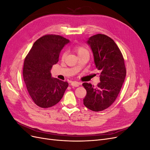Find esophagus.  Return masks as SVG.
<instances>
[{"label": "esophagus", "instance_id": "obj_1", "mask_svg": "<svg viewBox=\"0 0 150 150\" xmlns=\"http://www.w3.org/2000/svg\"><path fill=\"white\" fill-rule=\"evenodd\" d=\"M79 84H80V83L78 82H76V81H72V82L71 83V85L72 86H74V87H78Z\"/></svg>", "mask_w": 150, "mask_h": 150}]
</instances>
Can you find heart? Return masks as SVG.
<instances>
[{"mask_svg":"<svg viewBox=\"0 0 150 150\" xmlns=\"http://www.w3.org/2000/svg\"><path fill=\"white\" fill-rule=\"evenodd\" d=\"M74 49L75 51L78 53V55H79L80 54H82L85 52H88V50L86 49L84 47L82 46H79V45H76V46H74ZM66 55V52H64L62 54V57H64Z\"/></svg>","mask_w":150,"mask_h":150,"instance_id":"heart-1","label":"heart"}]
</instances>
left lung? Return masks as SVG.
I'll return each instance as SVG.
<instances>
[{
  "mask_svg": "<svg viewBox=\"0 0 150 150\" xmlns=\"http://www.w3.org/2000/svg\"><path fill=\"white\" fill-rule=\"evenodd\" d=\"M94 64L101 71L100 83L96 88L84 83L86 90L84 106L93 111H101L110 107L118 96L126 74L125 61L116 44L108 36L98 34L89 38Z\"/></svg>",
  "mask_w": 150,
  "mask_h": 150,
  "instance_id": "left-lung-1",
  "label": "left lung"
}]
</instances>
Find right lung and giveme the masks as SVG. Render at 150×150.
Returning <instances> with one entry per match:
<instances>
[{
  "label": "right lung",
  "mask_w": 150,
  "mask_h": 150,
  "mask_svg": "<svg viewBox=\"0 0 150 150\" xmlns=\"http://www.w3.org/2000/svg\"><path fill=\"white\" fill-rule=\"evenodd\" d=\"M69 40L59 35L49 34L34 43L25 57L23 77L31 99L38 106L52 107L60 101L68 83L51 76L52 66L59 61L61 50Z\"/></svg>",
  "instance_id": "obj_1"
}]
</instances>
